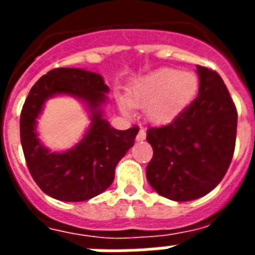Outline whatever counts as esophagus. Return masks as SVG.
<instances>
[{
    "mask_svg": "<svg viewBox=\"0 0 255 255\" xmlns=\"http://www.w3.org/2000/svg\"><path fill=\"white\" fill-rule=\"evenodd\" d=\"M144 139H146V131H144L143 128H140L138 135H136V140H144Z\"/></svg>",
    "mask_w": 255,
    "mask_h": 255,
    "instance_id": "1",
    "label": "esophagus"
}]
</instances>
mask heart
I'll use <instances>...</instances> for the list:
<instances>
[{
  "label": "heart",
  "mask_w": 255,
  "mask_h": 255,
  "mask_svg": "<svg viewBox=\"0 0 255 255\" xmlns=\"http://www.w3.org/2000/svg\"><path fill=\"white\" fill-rule=\"evenodd\" d=\"M199 89V80L192 72L176 68H161L135 79L128 87L127 100L119 98V108L124 115L131 108L144 109L153 124H168L191 105Z\"/></svg>",
  "instance_id": "obj_1"
}]
</instances>
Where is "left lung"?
Segmentation results:
<instances>
[{
    "label": "left lung",
    "mask_w": 255,
    "mask_h": 255,
    "mask_svg": "<svg viewBox=\"0 0 255 255\" xmlns=\"http://www.w3.org/2000/svg\"><path fill=\"white\" fill-rule=\"evenodd\" d=\"M198 97L171 124L147 129L153 158L146 168L150 186L162 197L186 202L213 190L230 168L238 113L217 72L197 67Z\"/></svg>",
    "instance_id": "8db88e82"
}]
</instances>
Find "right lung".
Listing matches in <instances>:
<instances>
[{"label": "right lung", "instance_id": "1", "mask_svg": "<svg viewBox=\"0 0 255 255\" xmlns=\"http://www.w3.org/2000/svg\"><path fill=\"white\" fill-rule=\"evenodd\" d=\"M109 87L100 73L80 68H56L36 82L20 115V140L31 176L42 191L64 202H82L111 186L115 169L135 142L139 128L111 127L104 119ZM69 95L86 105L92 124L72 149L52 152L43 146L36 126L44 102Z\"/></svg>", "mask_w": 255, "mask_h": 255}]
</instances>
